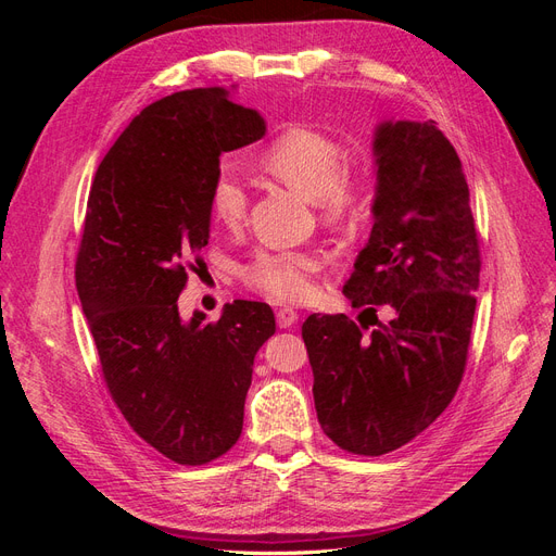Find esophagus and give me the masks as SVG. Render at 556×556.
<instances>
[{
	"label": "esophagus",
	"mask_w": 556,
	"mask_h": 556,
	"mask_svg": "<svg viewBox=\"0 0 556 556\" xmlns=\"http://www.w3.org/2000/svg\"><path fill=\"white\" fill-rule=\"evenodd\" d=\"M296 319H299V313L294 311V308H280L278 313H276V323H278V327L280 329H290V327H294L296 325Z\"/></svg>",
	"instance_id": "34e87169"
}]
</instances>
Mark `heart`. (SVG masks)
I'll list each match as a JSON object with an SVG mask.
<instances>
[{"label":"heart","instance_id":"heart-1","mask_svg":"<svg viewBox=\"0 0 556 556\" xmlns=\"http://www.w3.org/2000/svg\"><path fill=\"white\" fill-rule=\"evenodd\" d=\"M262 169L290 190L315 201L327 225H343L362 204V180L345 166V150L329 134L313 127H292L260 157ZM211 213L220 225L237 227L248 208L243 180L223 166L211 182ZM323 255L315 250H262L245 268L243 280L274 301H304L315 290Z\"/></svg>","mask_w":556,"mask_h":556}]
</instances>
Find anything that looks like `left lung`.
Returning <instances> with one entry per match:
<instances>
[{
	"label": "left lung",
	"mask_w": 556,
	"mask_h": 556,
	"mask_svg": "<svg viewBox=\"0 0 556 556\" xmlns=\"http://www.w3.org/2000/svg\"><path fill=\"white\" fill-rule=\"evenodd\" d=\"M374 157V229L343 294L394 317L371 333L343 313H313L301 327L319 427L364 457L406 445L450 406L480 285L468 185L445 134L433 121H384Z\"/></svg>",
	"instance_id": "left-lung-1"
}]
</instances>
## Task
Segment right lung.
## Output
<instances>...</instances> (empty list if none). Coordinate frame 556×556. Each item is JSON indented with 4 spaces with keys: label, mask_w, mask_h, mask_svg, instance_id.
<instances>
[{
    "label": "right lung",
    "mask_w": 556,
    "mask_h": 556,
    "mask_svg": "<svg viewBox=\"0 0 556 556\" xmlns=\"http://www.w3.org/2000/svg\"><path fill=\"white\" fill-rule=\"evenodd\" d=\"M262 115L225 88L146 106L99 164L76 257V290L109 392L164 457L208 464L239 441L257 350L274 311L237 299L217 323L178 296L211 231L220 155L264 137Z\"/></svg>",
    "instance_id": "right-lung-1"
}]
</instances>
